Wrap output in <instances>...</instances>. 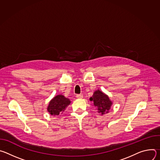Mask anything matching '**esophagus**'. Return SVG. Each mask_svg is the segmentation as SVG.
<instances>
[{
  "label": "esophagus",
  "instance_id": "1",
  "mask_svg": "<svg viewBox=\"0 0 160 160\" xmlns=\"http://www.w3.org/2000/svg\"><path fill=\"white\" fill-rule=\"evenodd\" d=\"M76 97H77V98H78V99H82V98H83V95H82V94H77V95L76 96Z\"/></svg>",
  "mask_w": 160,
  "mask_h": 160
}]
</instances>
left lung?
Instances as JSON below:
<instances>
[{"mask_svg":"<svg viewBox=\"0 0 160 160\" xmlns=\"http://www.w3.org/2000/svg\"><path fill=\"white\" fill-rule=\"evenodd\" d=\"M90 101L94 102V106L101 115L108 113L112 104V102L110 100L109 96L99 89L95 91L92 97L90 98Z\"/></svg>","mask_w":160,"mask_h":160,"instance_id":"1","label":"left lung"}]
</instances>
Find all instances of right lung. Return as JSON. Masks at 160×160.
I'll list each match as a JSON object with an SVG mask.
<instances>
[{
	"label": "right lung",
	"instance_id": "right-lung-1",
	"mask_svg": "<svg viewBox=\"0 0 160 160\" xmlns=\"http://www.w3.org/2000/svg\"><path fill=\"white\" fill-rule=\"evenodd\" d=\"M71 103V101L64 97L62 94H59L54 97L49 102L48 106V111L50 115L53 116H58L62 114L65 109Z\"/></svg>",
	"mask_w": 160,
	"mask_h": 160
}]
</instances>
